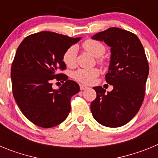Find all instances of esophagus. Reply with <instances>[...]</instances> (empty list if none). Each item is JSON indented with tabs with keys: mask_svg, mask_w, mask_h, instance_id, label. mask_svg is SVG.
Here are the masks:
<instances>
[{
	"mask_svg": "<svg viewBox=\"0 0 158 158\" xmlns=\"http://www.w3.org/2000/svg\"><path fill=\"white\" fill-rule=\"evenodd\" d=\"M80 89H81V90H85V89H88V87L86 85H81H81H80Z\"/></svg>",
	"mask_w": 158,
	"mask_h": 158,
	"instance_id": "1",
	"label": "esophagus"
}]
</instances>
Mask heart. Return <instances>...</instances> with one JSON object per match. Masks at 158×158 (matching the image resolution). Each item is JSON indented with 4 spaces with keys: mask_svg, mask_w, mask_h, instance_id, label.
Instances as JSON below:
<instances>
[{
    "mask_svg": "<svg viewBox=\"0 0 158 158\" xmlns=\"http://www.w3.org/2000/svg\"><path fill=\"white\" fill-rule=\"evenodd\" d=\"M82 47L87 52L95 58H100L105 52V47L103 43L93 40H88L82 44ZM77 50L75 46L69 47L62 56L63 62L69 67H73L77 62ZM99 70L96 68L93 69H78L73 73V77L77 81L83 84H92L99 76Z\"/></svg>",
    "mask_w": 158,
    "mask_h": 158,
    "instance_id": "b5f03b06",
    "label": "heart"
}]
</instances>
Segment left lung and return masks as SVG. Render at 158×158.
Returning a JSON list of instances; mask_svg holds the SVG:
<instances>
[{"label": "left lung", "mask_w": 158, "mask_h": 158, "mask_svg": "<svg viewBox=\"0 0 158 158\" xmlns=\"http://www.w3.org/2000/svg\"><path fill=\"white\" fill-rule=\"evenodd\" d=\"M92 39L111 47L108 73L105 78L113 86L106 93L101 86L93 88L96 98L91 103L93 118L107 127H122L135 116L144 100L149 65L144 48L135 34L110 27Z\"/></svg>", "instance_id": "obj_1"}]
</instances>
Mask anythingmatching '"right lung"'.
Masks as SVG:
<instances>
[{
  "mask_svg": "<svg viewBox=\"0 0 158 158\" xmlns=\"http://www.w3.org/2000/svg\"><path fill=\"white\" fill-rule=\"evenodd\" d=\"M81 37L70 38L52 31L27 36L19 44L11 69L12 93L24 116L43 128L63 122L71 109L70 99L80 91L78 84L67 80L58 89L53 79H62L59 69H65L62 56Z\"/></svg>",
  "mask_w": 158,
  "mask_h": 158,
  "instance_id": "right-lung-1",
  "label": "right lung"
}]
</instances>
